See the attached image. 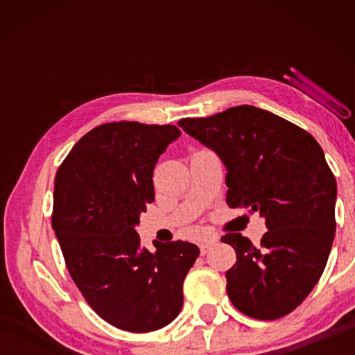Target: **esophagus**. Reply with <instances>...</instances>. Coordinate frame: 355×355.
Segmentation results:
<instances>
[{"instance_id": "1", "label": "esophagus", "mask_w": 355, "mask_h": 355, "mask_svg": "<svg viewBox=\"0 0 355 355\" xmlns=\"http://www.w3.org/2000/svg\"><path fill=\"white\" fill-rule=\"evenodd\" d=\"M216 243H218V239L216 238H208V239H205V241H202L200 243V254L207 255L208 252L213 249V245H216Z\"/></svg>"}]
</instances>
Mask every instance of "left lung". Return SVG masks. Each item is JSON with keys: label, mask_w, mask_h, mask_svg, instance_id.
Returning <instances> with one entry per match:
<instances>
[{"label": "left lung", "mask_w": 355, "mask_h": 355, "mask_svg": "<svg viewBox=\"0 0 355 355\" xmlns=\"http://www.w3.org/2000/svg\"><path fill=\"white\" fill-rule=\"evenodd\" d=\"M178 125L227 167L228 207L258 211L266 222L258 245L241 233L220 238L236 252L225 274L232 304L255 320L291 313L320 280L335 238L336 182L321 146L250 105Z\"/></svg>", "instance_id": "8db88e82"}]
</instances>
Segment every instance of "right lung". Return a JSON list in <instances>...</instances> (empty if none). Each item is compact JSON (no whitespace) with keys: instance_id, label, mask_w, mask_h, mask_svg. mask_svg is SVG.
Here are the masks:
<instances>
[{"instance_id":"1","label":"right lung","mask_w":355,"mask_h":355,"mask_svg":"<svg viewBox=\"0 0 355 355\" xmlns=\"http://www.w3.org/2000/svg\"><path fill=\"white\" fill-rule=\"evenodd\" d=\"M180 135L175 125H100L56 172L51 225L71 279L95 313L128 332L175 320L183 280L200 252L186 241H155L150 252L136 232L155 200L156 161Z\"/></svg>"}]
</instances>
